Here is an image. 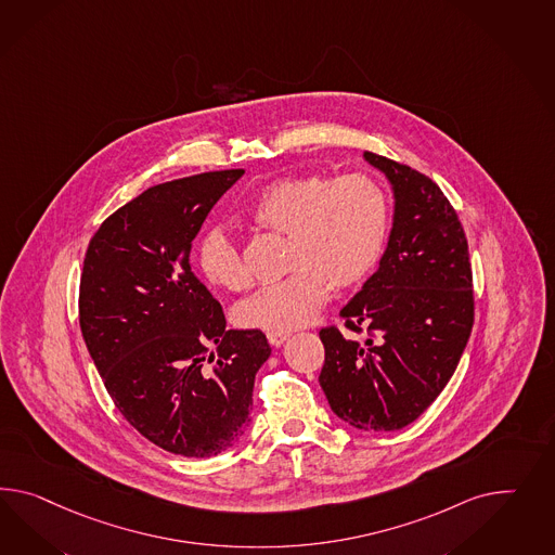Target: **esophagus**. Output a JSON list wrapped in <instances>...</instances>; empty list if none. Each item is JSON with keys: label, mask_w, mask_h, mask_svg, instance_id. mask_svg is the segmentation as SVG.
Returning a JSON list of instances; mask_svg holds the SVG:
<instances>
[{"label": "esophagus", "mask_w": 555, "mask_h": 555, "mask_svg": "<svg viewBox=\"0 0 555 555\" xmlns=\"http://www.w3.org/2000/svg\"><path fill=\"white\" fill-rule=\"evenodd\" d=\"M267 337H269V344L272 345V347H281L291 335H288L286 331H269Z\"/></svg>", "instance_id": "esophagus-1"}]
</instances>
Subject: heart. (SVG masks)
<instances>
[{"instance_id": "1", "label": "heart", "mask_w": 555, "mask_h": 555, "mask_svg": "<svg viewBox=\"0 0 555 555\" xmlns=\"http://www.w3.org/2000/svg\"><path fill=\"white\" fill-rule=\"evenodd\" d=\"M248 218L288 238L291 274L242 300L236 321L246 330L293 331L315 319L331 286L347 291L374 272L390 236L391 199L384 183L363 171L339 178L285 176L258 192ZM195 260L211 286L240 291L248 285L240 246L222 228L199 238Z\"/></svg>"}]
</instances>
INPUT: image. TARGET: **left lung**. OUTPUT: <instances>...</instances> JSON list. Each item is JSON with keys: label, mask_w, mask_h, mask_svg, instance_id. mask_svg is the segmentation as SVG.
<instances>
[{"label": "left lung", "mask_w": 555, "mask_h": 555, "mask_svg": "<svg viewBox=\"0 0 555 555\" xmlns=\"http://www.w3.org/2000/svg\"><path fill=\"white\" fill-rule=\"evenodd\" d=\"M363 155L393 185V228L379 269L339 311L349 335L319 331V384L339 418L390 433L418 418L454 374L475 321L473 269L465 228L435 181Z\"/></svg>", "instance_id": "obj_1"}]
</instances>
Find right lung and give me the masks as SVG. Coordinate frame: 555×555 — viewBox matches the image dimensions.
Returning a JSON list of instances; mask_svg holds the SVG:
<instances>
[{"instance_id": "add662e5", "label": "right lung", "mask_w": 555, "mask_h": 555, "mask_svg": "<svg viewBox=\"0 0 555 555\" xmlns=\"http://www.w3.org/2000/svg\"><path fill=\"white\" fill-rule=\"evenodd\" d=\"M242 173L145 190L94 232L80 274V331L111 400L153 444L190 459L244 436L270 356L262 331L225 330L222 305L190 264L206 216Z\"/></svg>"}]
</instances>
